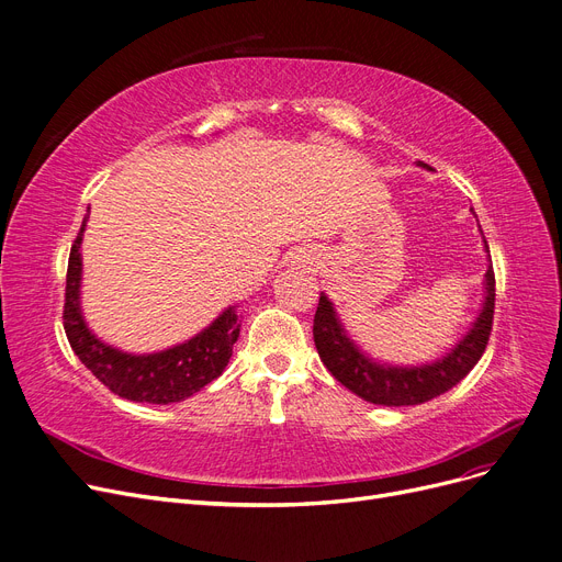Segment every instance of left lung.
Segmentation results:
<instances>
[{
    "label": "left lung",
    "mask_w": 562,
    "mask_h": 562,
    "mask_svg": "<svg viewBox=\"0 0 562 562\" xmlns=\"http://www.w3.org/2000/svg\"><path fill=\"white\" fill-rule=\"evenodd\" d=\"M484 249L488 251L486 239ZM493 306H496V277L488 265L484 274L482 311L463 339L431 364L392 367L375 362L373 357L359 350L346 334L329 297L321 293L316 318H313V341H316L327 371L359 398L375 403V406H417V403L431 401L452 390L473 371L488 341Z\"/></svg>",
    "instance_id": "1"
}]
</instances>
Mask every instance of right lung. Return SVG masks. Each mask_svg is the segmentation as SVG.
<instances>
[{"mask_svg": "<svg viewBox=\"0 0 562 562\" xmlns=\"http://www.w3.org/2000/svg\"><path fill=\"white\" fill-rule=\"evenodd\" d=\"M89 212V210H87ZM82 228L71 246L69 272H66V304L64 329L80 362L92 371L101 383L122 398L138 403H177L216 380L233 357V346L239 336V321L235 306H228L221 316L191 336L189 341L172 348L133 355L103 344L87 327L80 308V281H82Z\"/></svg>", "mask_w": 562, "mask_h": 562, "instance_id": "right-lung-1", "label": "right lung"}]
</instances>
